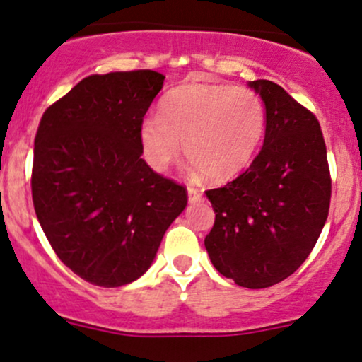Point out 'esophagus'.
<instances>
[{
	"label": "esophagus",
	"instance_id": "1",
	"mask_svg": "<svg viewBox=\"0 0 362 362\" xmlns=\"http://www.w3.org/2000/svg\"><path fill=\"white\" fill-rule=\"evenodd\" d=\"M187 195H189V202H190V204H195V202H202V201H204V195H202L201 190L194 189V187H189V189H187Z\"/></svg>",
	"mask_w": 362,
	"mask_h": 362
}]
</instances>
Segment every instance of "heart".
<instances>
[{"label":"heart","mask_w":362,"mask_h":362,"mask_svg":"<svg viewBox=\"0 0 362 362\" xmlns=\"http://www.w3.org/2000/svg\"><path fill=\"white\" fill-rule=\"evenodd\" d=\"M158 112L139 124L141 151L156 172H167L184 149L195 173L231 180L250 167L265 134L264 103L243 86L182 83Z\"/></svg>","instance_id":"b5f03b06"}]
</instances>
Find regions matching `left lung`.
Returning a JSON list of instances; mask_svg holds the SVG:
<instances>
[{"instance_id": "8db88e82", "label": "left lung", "mask_w": 362, "mask_h": 362, "mask_svg": "<svg viewBox=\"0 0 362 362\" xmlns=\"http://www.w3.org/2000/svg\"><path fill=\"white\" fill-rule=\"evenodd\" d=\"M248 86L265 105L264 146L247 172L206 192L216 219L204 245L219 274L262 289L298 271L313 250L332 180L317 117L276 83Z\"/></svg>"}]
</instances>
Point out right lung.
<instances>
[{"mask_svg":"<svg viewBox=\"0 0 362 362\" xmlns=\"http://www.w3.org/2000/svg\"><path fill=\"white\" fill-rule=\"evenodd\" d=\"M163 81L151 69L91 74L37 129V219L62 264L95 286L139 279L187 206L184 187L141 158L139 124Z\"/></svg>","mask_w":362,"mask_h":362,"instance_id":"right-lung-1","label":"right lung"}]
</instances>
